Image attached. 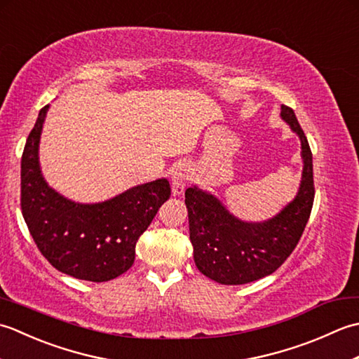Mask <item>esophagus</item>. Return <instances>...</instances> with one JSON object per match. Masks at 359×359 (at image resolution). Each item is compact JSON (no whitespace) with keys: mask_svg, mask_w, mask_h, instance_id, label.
<instances>
[{"mask_svg":"<svg viewBox=\"0 0 359 359\" xmlns=\"http://www.w3.org/2000/svg\"><path fill=\"white\" fill-rule=\"evenodd\" d=\"M188 180H189V168L185 163H180L175 166V170L172 171V175H171L172 196H180L184 193Z\"/></svg>","mask_w":359,"mask_h":359,"instance_id":"esophagus-1","label":"esophagus"}]
</instances>
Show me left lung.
I'll use <instances>...</instances> for the list:
<instances>
[{"label": "left lung", "instance_id": "obj_1", "mask_svg": "<svg viewBox=\"0 0 359 359\" xmlns=\"http://www.w3.org/2000/svg\"><path fill=\"white\" fill-rule=\"evenodd\" d=\"M280 118L301 140L302 175L294 199L276 216L264 222H245L215 194L196 185L185 191L196 266L219 284L242 285L276 271L307 225L315 199L313 157L293 109L282 104Z\"/></svg>", "mask_w": 359, "mask_h": 359}]
</instances>
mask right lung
I'll use <instances>...</instances> for the list:
<instances>
[{"mask_svg":"<svg viewBox=\"0 0 359 359\" xmlns=\"http://www.w3.org/2000/svg\"><path fill=\"white\" fill-rule=\"evenodd\" d=\"M49 104L38 114L21 157V210L41 255L72 278L104 282L131 269L135 243L170 199L166 179L126 189L112 199L79 203L57 193L40 166V137Z\"/></svg>","mask_w":359,"mask_h":359,"instance_id":"1","label":"right lung"}]
</instances>
